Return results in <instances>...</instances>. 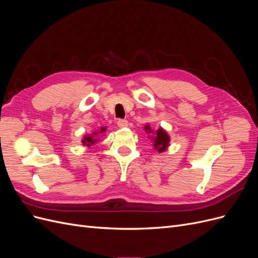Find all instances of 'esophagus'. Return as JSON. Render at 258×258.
Returning a JSON list of instances; mask_svg holds the SVG:
<instances>
[{
    "label": "esophagus",
    "instance_id": "34e87169",
    "mask_svg": "<svg viewBox=\"0 0 258 258\" xmlns=\"http://www.w3.org/2000/svg\"><path fill=\"white\" fill-rule=\"evenodd\" d=\"M117 126H118L119 128H126L128 126V120L118 119V120H117Z\"/></svg>",
    "mask_w": 258,
    "mask_h": 258
}]
</instances>
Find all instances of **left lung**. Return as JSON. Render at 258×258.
<instances>
[{"instance_id":"obj_1","label":"left lung","mask_w":258,"mask_h":258,"mask_svg":"<svg viewBox=\"0 0 258 258\" xmlns=\"http://www.w3.org/2000/svg\"><path fill=\"white\" fill-rule=\"evenodd\" d=\"M145 130H146V132H148V134H152V135L154 134V137L152 138V140H154V146L156 150H157L159 153L167 150V147L170 142V138L165 130L160 128L156 132H154L151 129L150 124H146Z\"/></svg>"}]
</instances>
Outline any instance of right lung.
<instances>
[{"label": "right lung", "instance_id": "right-lung-1", "mask_svg": "<svg viewBox=\"0 0 258 258\" xmlns=\"http://www.w3.org/2000/svg\"><path fill=\"white\" fill-rule=\"evenodd\" d=\"M104 131H105V128H101L99 132H93L92 136H86V137L84 138V140H83V144L87 145V146H90V145H92V144H95V143L98 141L97 138H96L97 135L103 134Z\"/></svg>", "mask_w": 258, "mask_h": 258}]
</instances>
